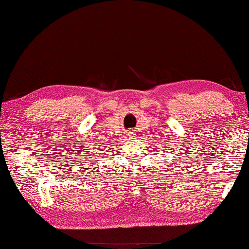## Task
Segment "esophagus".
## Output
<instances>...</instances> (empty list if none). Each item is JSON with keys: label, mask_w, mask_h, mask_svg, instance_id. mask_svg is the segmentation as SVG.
I'll use <instances>...</instances> for the list:
<instances>
[{"label": "esophagus", "mask_w": 249, "mask_h": 249, "mask_svg": "<svg viewBox=\"0 0 249 249\" xmlns=\"http://www.w3.org/2000/svg\"><path fill=\"white\" fill-rule=\"evenodd\" d=\"M128 133H129V134H131V133H133V131H128Z\"/></svg>", "instance_id": "obj_1"}]
</instances>
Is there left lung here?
<instances>
[{
  "mask_svg": "<svg viewBox=\"0 0 249 249\" xmlns=\"http://www.w3.org/2000/svg\"><path fill=\"white\" fill-rule=\"evenodd\" d=\"M178 163H179V165H181V166H183V163L181 162V160H178Z\"/></svg>",
  "mask_w": 249,
  "mask_h": 249,
  "instance_id": "8db88e82",
  "label": "left lung"
}]
</instances>
